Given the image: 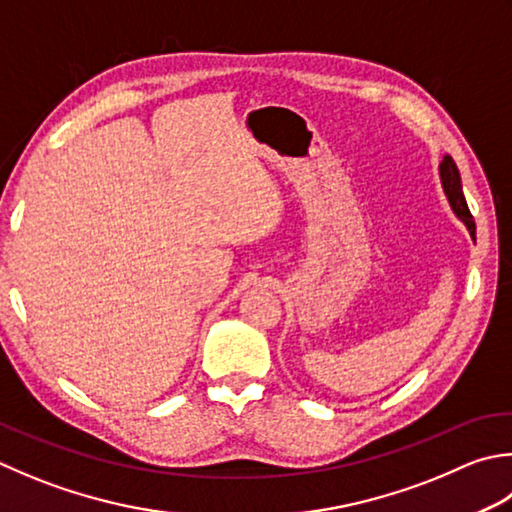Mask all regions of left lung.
Segmentation results:
<instances>
[{"label":"left lung","instance_id":"1","mask_svg":"<svg viewBox=\"0 0 512 512\" xmlns=\"http://www.w3.org/2000/svg\"><path fill=\"white\" fill-rule=\"evenodd\" d=\"M439 177H442V186H444V193L448 197L450 208H453V213L466 224L470 237L475 239V219H473V215H470L468 204H466L459 168L450 155H444L442 164H439Z\"/></svg>","mask_w":512,"mask_h":512}]
</instances>
